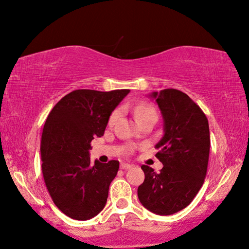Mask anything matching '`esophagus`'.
<instances>
[{
	"instance_id": "1",
	"label": "esophagus",
	"mask_w": 249,
	"mask_h": 249,
	"mask_svg": "<svg viewBox=\"0 0 249 249\" xmlns=\"http://www.w3.org/2000/svg\"><path fill=\"white\" fill-rule=\"evenodd\" d=\"M129 168H132V165H129V163H126V162L121 163V169L126 170V169H129Z\"/></svg>"
}]
</instances>
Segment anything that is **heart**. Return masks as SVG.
<instances>
[{"instance_id":"obj_1","label":"heart","mask_w":249,"mask_h":249,"mask_svg":"<svg viewBox=\"0 0 249 249\" xmlns=\"http://www.w3.org/2000/svg\"><path fill=\"white\" fill-rule=\"evenodd\" d=\"M120 113H121L120 109H116V111L112 113V115L109 116V120H108V125H113L115 123L116 120L119 119ZM134 115L138 124H141L142 122H146V121L156 122L158 119L157 109H156L153 105L147 104V103L138 104L137 107L134 108ZM129 150H132V148Z\"/></svg>"}]
</instances>
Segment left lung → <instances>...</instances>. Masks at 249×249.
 <instances>
[{
	"mask_svg": "<svg viewBox=\"0 0 249 249\" xmlns=\"http://www.w3.org/2000/svg\"><path fill=\"white\" fill-rule=\"evenodd\" d=\"M163 119V136L156 145L162 169L142 165L141 203L158 215H170L191 203L204 182L210 154L209 122L199 105L177 89L151 94Z\"/></svg>",
	"mask_w": 249,
	"mask_h": 249,
	"instance_id": "1",
	"label": "left lung"
}]
</instances>
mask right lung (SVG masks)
<instances>
[{
	"instance_id": "1",
	"label": "right lung",
	"mask_w": 249,
	"mask_h": 249,
	"mask_svg": "<svg viewBox=\"0 0 249 249\" xmlns=\"http://www.w3.org/2000/svg\"><path fill=\"white\" fill-rule=\"evenodd\" d=\"M129 90H74L54 105L41 134V170L57 208L73 220H90L107 204L119 160L91 162L95 136H103L109 115Z\"/></svg>"
}]
</instances>
